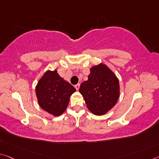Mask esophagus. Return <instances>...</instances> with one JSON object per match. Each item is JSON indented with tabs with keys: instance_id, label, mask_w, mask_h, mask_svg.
<instances>
[{
	"instance_id": "1",
	"label": "esophagus",
	"mask_w": 159,
	"mask_h": 159,
	"mask_svg": "<svg viewBox=\"0 0 159 159\" xmlns=\"http://www.w3.org/2000/svg\"><path fill=\"white\" fill-rule=\"evenodd\" d=\"M75 89H76L77 90H79V88H80V84H78L75 85Z\"/></svg>"
}]
</instances>
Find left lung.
I'll list each match as a JSON object with an SVG mask.
<instances>
[{
  "mask_svg": "<svg viewBox=\"0 0 159 159\" xmlns=\"http://www.w3.org/2000/svg\"><path fill=\"white\" fill-rule=\"evenodd\" d=\"M79 92L93 115H105L119 99V80L107 65L100 63L90 68L88 80L80 84Z\"/></svg>",
  "mask_w": 159,
  "mask_h": 159,
  "instance_id": "1",
  "label": "left lung"
}]
</instances>
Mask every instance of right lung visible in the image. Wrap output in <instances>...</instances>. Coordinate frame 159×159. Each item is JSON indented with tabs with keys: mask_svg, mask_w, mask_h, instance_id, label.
<instances>
[{
	"mask_svg": "<svg viewBox=\"0 0 159 159\" xmlns=\"http://www.w3.org/2000/svg\"><path fill=\"white\" fill-rule=\"evenodd\" d=\"M35 92L40 107L58 117L66 111L75 89L60 76L57 69L47 70L37 82Z\"/></svg>",
	"mask_w": 159,
	"mask_h": 159,
	"instance_id": "1",
	"label": "right lung"
}]
</instances>
